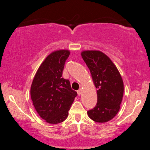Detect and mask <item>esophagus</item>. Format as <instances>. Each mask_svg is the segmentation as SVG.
<instances>
[{
	"label": "esophagus",
	"instance_id": "1",
	"mask_svg": "<svg viewBox=\"0 0 150 150\" xmlns=\"http://www.w3.org/2000/svg\"><path fill=\"white\" fill-rule=\"evenodd\" d=\"M81 93H82V90L81 89H79V90H77V94H78V95L79 96H80L81 94Z\"/></svg>",
	"mask_w": 150,
	"mask_h": 150
}]
</instances>
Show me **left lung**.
I'll list each match as a JSON object with an SVG mask.
<instances>
[{
  "label": "left lung",
  "mask_w": 150,
  "mask_h": 150,
  "mask_svg": "<svg viewBox=\"0 0 150 150\" xmlns=\"http://www.w3.org/2000/svg\"><path fill=\"white\" fill-rule=\"evenodd\" d=\"M91 73L97 91V103L88 111L93 121L104 123L112 120L119 111L124 94V83L117 67L110 58L98 50L81 53Z\"/></svg>",
  "instance_id": "8db88e82"
}]
</instances>
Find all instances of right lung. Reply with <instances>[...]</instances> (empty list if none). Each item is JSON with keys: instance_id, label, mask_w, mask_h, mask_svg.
Here are the masks:
<instances>
[{"instance_id": "add662e5", "label": "right lung", "mask_w": 150, "mask_h": 150, "mask_svg": "<svg viewBox=\"0 0 150 150\" xmlns=\"http://www.w3.org/2000/svg\"><path fill=\"white\" fill-rule=\"evenodd\" d=\"M70 54L67 50L48 55L36 73L30 87L34 107L42 119L49 124L64 122L77 95L70 81L62 76L64 63Z\"/></svg>"}]
</instances>
